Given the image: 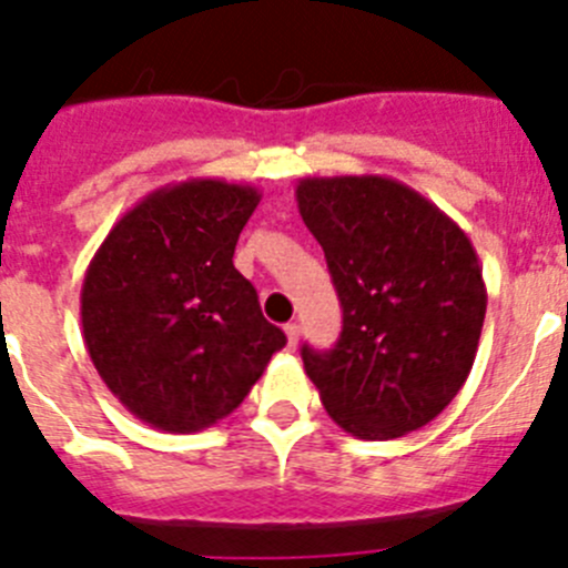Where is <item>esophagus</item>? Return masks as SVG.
<instances>
[{
	"label": "esophagus",
	"instance_id": "esophagus-1",
	"mask_svg": "<svg viewBox=\"0 0 568 568\" xmlns=\"http://www.w3.org/2000/svg\"><path fill=\"white\" fill-rule=\"evenodd\" d=\"M285 336H288V349H296V342H300V325H296V322L285 325Z\"/></svg>",
	"mask_w": 568,
	"mask_h": 568
}]
</instances>
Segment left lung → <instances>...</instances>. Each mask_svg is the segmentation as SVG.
I'll list each match as a JSON object with an SVG mask.
<instances>
[{"instance_id":"1","label":"left lung","mask_w":568,"mask_h":568,"mask_svg":"<svg viewBox=\"0 0 568 568\" xmlns=\"http://www.w3.org/2000/svg\"><path fill=\"white\" fill-rule=\"evenodd\" d=\"M296 206L342 300V336L305 373L358 439L432 423L463 389L487 311L470 237L437 204L386 176H308Z\"/></svg>"}]
</instances>
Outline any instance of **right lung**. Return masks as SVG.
<instances>
[{
  "instance_id": "add662e5",
  "label": "right lung",
  "mask_w": 568,
  "mask_h": 568,
  "mask_svg": "<svg viewBox=\"0 0 568 568\" xmlns=\"http://www.w3.org/2000/svg\"><path fill=\"white\" fill-rule=\"evenodd\" d=\"M257 204L252 184H168L136 201L89 263V358L111 395L159 432H201L235 412L285 347L232 263Z\"/></svg>"
}]
</instances>
